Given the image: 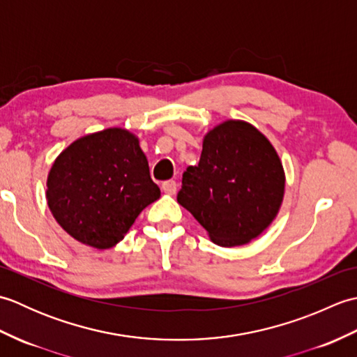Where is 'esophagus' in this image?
Wrapping results in <instances>:
<instances>
[{
  "instance_id": "1",
  "label": "esophagus",
  "mask_w": 357,
  "mask_h": 357,
  "mask_svg": "<svg viewBox=\"0 0 357 357\" xmlns=\"http://www.w3.org/2000/svg\"><path fill=\"white\" fill-rule=\"evenodd\" d=\"M161 188H162V192L165 195H174V193H176L178 185H176V183H174V181H165V183H162Z\"/></svg>"
}]
</instances>
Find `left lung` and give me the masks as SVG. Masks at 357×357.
Returning <instances> with one entry per match:
<instances>
[{"label": "left lung", "instance_id": "obj_1", "mask_svg": "<svg viewBox=\"0 0 357 357\" xmlns=\"http://www.w3.org/2000/svg\"><path fill=\"white\" fill-rule=\"evenodd\" d=\"M285 172L267 136L227 119L204 136L198 165L187 167L178 202L221 247L245 245L275 221Z\"/></svg>", "mask_w": 357, "mask_h": 357}]
</instances>
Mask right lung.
<instances>
[{
	"label": "right lung",
	"mask_w": 357,
	"mask_h": 357,
	"mask_svg": "<svg viewBox=\"0 0 357 357\" xmlns=\"http://www.w3.org/2000/svg\"><path fill=\"white\" fill-rule=\"evenodd\" d=\"M159 196L138 136L119 127L86 135L64 149L52 164L45 190L63 230L98 250L123 241Z\"/></svg>",
	"instance_id": "obj_1"
}]
</instances>
